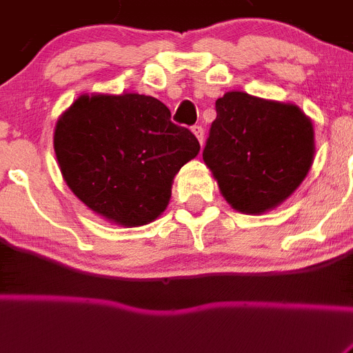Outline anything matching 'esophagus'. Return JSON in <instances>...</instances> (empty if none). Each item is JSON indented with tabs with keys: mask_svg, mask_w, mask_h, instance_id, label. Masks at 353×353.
<instances>
[{
	"mask_svg": "<svg viewBox=\"0 0 353 353\" xmlns=\"http://www.w3.org/2000/svg\"><path fill=\"white\" fill-rule=\"evenodd\" d=\"M192 132L196 136V139L200 141V145L203 146V128L202 126H193Z\"/></svg>",
	"mask_w": 353,
	"mask_h": 353,
	"instance_id": "obj_1",
	"label": "esophagus"
}]
</instances>
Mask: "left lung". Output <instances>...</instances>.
<instances>
[{
  "mask_svg": "<svg viewBox=\"0 0 353 353\" xmlns=\"http://www.w3.org/2000/svg\"><path fill=\"white\" fill-rule=\"evenodd\" d=\"M203 161L234 210L261 215L279 207L308 175L313 123L293 102L241 90L215 101Z\"/></svg>",
  "mask_w": 353,
  "mask_h": 353,
  "instance_id": "obj_1",
  "label": "left lung"
}]
</instances>
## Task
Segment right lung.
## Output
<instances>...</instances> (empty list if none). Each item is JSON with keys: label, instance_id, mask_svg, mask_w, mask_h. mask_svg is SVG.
<instances>
[{"label": "right lung", "instance_id": "add662e5", "mask_svg": "<svg viewBox=\"0 0 353 353\" xmlns=\"http://www.w3.org/2000/svg\"><path fill=\"white\" fill-rule=\"evenodd\" d=\"M54 150L63 181L85 207L116 225L139 227L165 212L173 178L200 145L154 97L94 92L59 116Z\"/></svg>", "mask_w": 353, "mask_h": 353}]
</instances>
